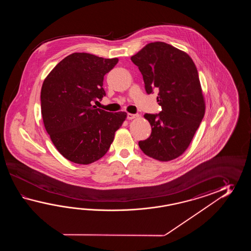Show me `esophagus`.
<instances>
[{"mask_svg": "<svg viewBox=\"0 0 251 251\" xmlns=\"http://www.w3.org/2000/svg\"><path fill=\"white\" fill-rule=\"evenodd\" d=\"M139 115L137 114H131V113H128L127 118L129 120H132L133 118H138Z\"/></svg>", "mask_w": 251, "mask_h": 251, "instance_id": "34e87169", "label": "esophagus"}]
</instances>
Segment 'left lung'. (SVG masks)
I'll use <instances>...</instances> for the list:
<instances>
[{
  "mask_svg": "<svg viewBox=\"0 0 251 251\" xmlns=\"http://www.w3.org/2000/svg\"><path fill=\"white\" fill-rule=\"evenodd\" d=\"M131 60L143 75L146 92L159 91L162 108L158 115H144L151 133L139 147L154 160H174L188 148L205 112L196 64L186 52L160 41L147 44Z\"/></svg>",
  "mask_w": 251,
  "mask_h": 251,
  "instance_id": "8db88e82",
  "label": "left lung"
}]
</instances>
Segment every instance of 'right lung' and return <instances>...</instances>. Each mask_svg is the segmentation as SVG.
Listing matches in <instances>:
<instances>
[{
  "label": "right lung",
  "instance_id": "add662e5",
  "mask_svg": "<svg viewBox=\"0 0 251 251\" xmlns=\"http://www.w3.org/2000/svg\"><path fill=\"white\" fill-rule=\"evenodd\" d=\"M87 53H74L55 65L43 82L41 114L50 139L65 159L88 165L107 153L127 114L92 106L106 95L104 75L118 64Z\"/></svg>",
  "mask_w": 251,
  "mask_h": 251
}]
</instances>
